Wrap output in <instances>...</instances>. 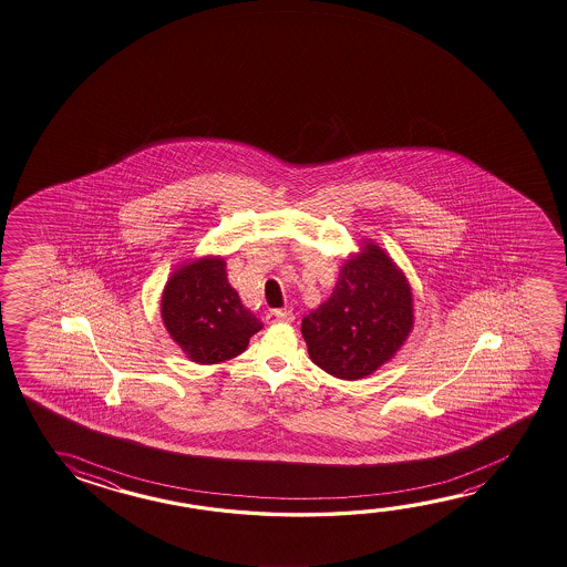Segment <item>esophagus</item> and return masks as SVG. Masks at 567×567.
Segmentation results:
<instances>
[{
	"label": "esophagus",
	"mask_w": 567,
	"mask_h": 567,
	"mask_svg": "<svg viewBox=\"0 0 567 567\" xmlns=\"http://www.w3.org/2000/svg\"><path fill=\"white\" fill-rule=\"evenodd\" d=\"M267 320H269L270 324H275V322H292L295 315H292V310H270L269 315H267Z\"/></svg>",
	"instance_id": "esophagus-1"
}]
</instances>
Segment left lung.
Segmentation results:
<instances>
[{
    "label": "left lung",
    "mask_w": 567,
    "mask_h": 567,
    "mask_svg": "<svg viewBox=\"0 0 567 567\" xmlns=\"http://www.w3.org/2000/svg\"><path fill=\"white\" fill-rule=\"evenodd\" d=\"M411 328L408 279L373 243L343 262L330 298L300 326L310 360L340 380H360L390 362Z\"/></svg>",
    "instance_id": "left-lung-1"
}]
</instances>
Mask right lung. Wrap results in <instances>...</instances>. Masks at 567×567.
I'll list each match as a JSON object with an SVG mask.
<instances>
[{
  "instance_id": "right-lung-1",
  "label": "right lung",
  "mask_w": 567,
  "mask_h": 567,
  "mask_svg": "<svg viewBox=\"0 0 567 567\" xmlns=\"http://www.w3.org/2000/svg\"><path fill=\"white\" fill-rule=\"evenodd\" d=\"M159 312L172 340L192 362L204 365L245 352L249 338L262 328L229 285L221 257H202L174 270Z\"/></svg>"
}]
</instances>
